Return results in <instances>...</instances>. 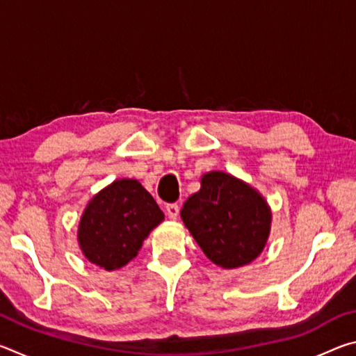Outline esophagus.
I'll list each match as a JSON object with an SVG mask.
<instances>
[{
    "mask_svg": "<svg viewBox=\"0 0 356 356\" xmlns=\"http://www.w3.org/2000/svg\"><path fill=\"white\" fill-rule=\"evenodd\" d=\"M166 213L170 216L171 220H176L177 215H179V206L177 204H168L166 206Z\"/></svg>",
    "mask_w": 356,
    "mask_h": 356,
    "instance_id": "34e87169",
    "label": "esophagus"
}]
</instances>
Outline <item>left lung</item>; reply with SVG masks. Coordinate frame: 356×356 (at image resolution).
<instances>
[{
  "label": "left lung",
  "mask_w": 356,
  "mask_h": 356,
  "mask_svg": "<svg viewBox=\"0 0 356 356\" xmlns=\"http://www.w3.org/2000/svg\"><path fill=\"white\" fill-rule=\"evenodd\" d=\"M180 216L204 254L225 268H237L261 254L272 213L267 202L242 180L212 171L201 180Z\"/></svg>",
  "instance_id": "left-lung-1"
}]
</instances>
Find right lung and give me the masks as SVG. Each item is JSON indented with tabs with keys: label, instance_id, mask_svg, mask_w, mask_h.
I'll list each match as a JSON object with an SVG mask.
<instances>
[{
	"label": "right lung",
	"instance_id": "right-lung-1",
	"mask_svg": "<svg viewBox=\"0 0 356 356\" xmlns=\"http://www.w3.org/2000/svg\"><path fill=\"white\" fill-rule=\"evenodd\" d=\"M165 215L143 185L120 179L92 197L81 216L78 242L83 254L108 272L124 267Z\"/></svg>",
	"mask_w": 356,
	"mask_h": 356
}]
</instances>
